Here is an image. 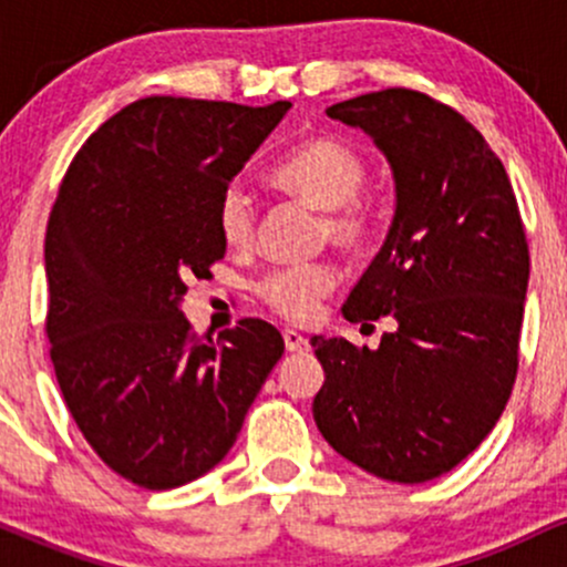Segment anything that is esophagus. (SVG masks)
Masks as SVG:
<instances>
[{"mask_svg": "<svg viewBox=\"0 0 567 567\" xmlns=\"http://www.w3.org/2000/svg\"><path fill=\"white\" fill-rule=\"evenodd\" d=\"M282 338H285V349L288 351H303L306 347H309L306 336L298 333V330H285Z\"/></svg>", "mask_w": 567, "mask_h": 567, "instance_id": "esophagus-1", "label": "esophagus"}]
</instances>
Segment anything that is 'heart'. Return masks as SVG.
I'll list each match as a JSON object with an SVG mask.
<instances>
[{
	"label": "heart",
	"instance_id": "1",
	"mask_svg": "<svg viewBox=\"0 0 567 567\" xmlns=\"http://www.w3.org/2000/svg\"><path fill=\"white\" fill-rule=\"evenodd\" d=\"M269 181L279 192L322 210V239H330L343 250H360L373 237L375 207L362 194L368 181V162L347 141L333 135H315L296 143L271 167ZM256 224L258 213L250 194L239 184L226 186L216 205L220 239L231 250H245L256 239ZM333 288V266L309 264L266 275L258 282V296L282 320L303 324L320 315L322 301Z\"/></svg>",
	"mask_w": 567,
	"mask_h": 567
}]
</instances>
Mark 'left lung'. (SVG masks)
<instances>
[{"label":"left lung","instance_id":"8db88e82","mask_svg":"<svg viewBox=\"0 0 567 567\" xmlns=\"http://www.w3.org/2000/svg\"><path fill=\"white\" fill-rule=\"evenodd\" d=\"M386 154L396 210L343 303L349 322L394 317L381 347L311 338L322 437L392 483L451 472L504 413L517 379L530 256L509 175L480 130L426 93L389 87L328 109Z\"/></svg>","mask_w":567,"mask_h":567}]
</instances>
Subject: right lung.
I'll use <instances>...</instances> for the list:
<instances>
[{
  "mask_svg": "<svg viewBox=\"0 0 567 567\" xmlns=\"http://www.w3.org/2000/svg\"><path fill=\"white\" fill-rule=\"evenodd\" d=\"M288 109L141 97L82 143L58 188L44 234L58 386L103 464L146 491L231 451L285 351L264 320L197 336L178 303L226 252L220 192Z\"/></svg>",
  "mask_w": 567,
  "mask_h": 567,
  "instance_id": "obj_1",
  "label": "right lung"
}]
</instances>
